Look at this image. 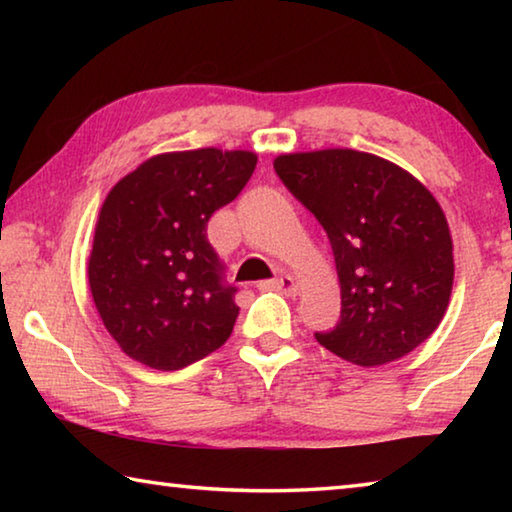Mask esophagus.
Returning a JSON list of instances; mask_svg holds the SVG:
<instances>
[{"mask_svg":"<svg viewBox=\"0 0 512 512\" xmlns=\"http://www.w3.org/2000/svg\"><path fill=\"white\" fill-rule=\"evenodd\" d=\"M264 287H266V289L282 291V293H287V296H296V293H298V284H296V280H293L291 275H280V277H275V280L266 282Z\"/></svg>","mask_w":512,"mask_h":512,"instance_id":"obj_1","label":"esophagus"}]
</instances>
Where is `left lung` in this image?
Masks as SVG:
<instances>
[{
    "instance_id": "8db88e82",
    "label": "left lung",
    "mask_w": 512,
    "mask_h": 512,
    "mask_svg": "<svg viewBox=\"0 0 512 512\" xmlns=\"http://www.w3.org/2000/svg\"><path fill=\"white\" fill-rule=\"evenodd\" d=\"M273 167L332 244L341 318L316 341L363 368L427 341L454 284L452 232L429 189L395 162L354 149L284 153Z\"/></svg>"
}]
</instances>
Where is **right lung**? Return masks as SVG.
Returning <instances> with one entry per match:
<instances>
[{
    "label": "right lung",
    "mask_w": 512,
    "mask_h": 512,
    "mask_svg": "<svg viewBox=\"0 0 512 512\" xmlns=\"http://www.w3.org/2000/svg\"><path fill=\"white\" fill-rule=\"evenodd\" d=\"M253 151L153 155L110 189L88 259L90 293L121 352L155 370H180L230 339L239 316L223 284L207 221L235 201Z\"/></svg>",
    "instance_id": "obj_1"
}]
</instances>
